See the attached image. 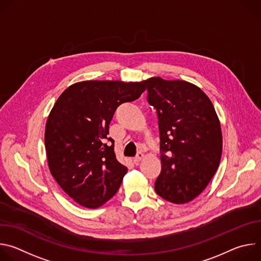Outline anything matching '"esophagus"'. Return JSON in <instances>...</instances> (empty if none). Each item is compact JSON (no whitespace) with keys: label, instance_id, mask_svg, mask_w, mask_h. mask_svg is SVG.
I'll list each match as a JSON object with an SVG mask.
<instances>
[{"label":"esophagus","instance_id":"34e87169","mask_svg":"<svg viewBox=\"0 0 261 261\" xmlns=\"http://www.w3.org/2000/svg\"><path fill=\"white\" fill-rule=\"evenodd\" d=\"M142 158H143V154H142V153H138V154L136 155V157L133 159V162H134L135 164H138V163L142 160Z\"/></svg>","mask_w":261,"mask_h":261}]
</instances>
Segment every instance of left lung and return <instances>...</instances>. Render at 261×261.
<instances>
[{"label": "left lung", "instance_id": "1", "mask_svg": "<svg viewBox=\"0 0 261 261\" xmlns=\"http://www.w3.org/2000/svg\"><path fill=\"white\" fill-rule=\"evenodd\" d=\"M147 101L158 115L161 172L155 191L184 204L196 198L213 178L222 155V131L210 98L185 81H144Z\"/></svg>", "mask_w": 261, "mask_h": 261}]
</instances>
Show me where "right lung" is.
I'll use <instances>...</instances> for the list:
<instances>
[{
  "mask_svg": "<svg viewBox=\"0 0 261 261\" xmlns=\"http://www.w3.org/2000/svg\"><path fill=\"white\" fill-rule=\"evenodd\" d=\"M144 91V81L80 82L68 87L50 110L44 134L47 164L80 205L98 208L119 190L127 167L117 160L113 138H107L109 123L119 105Z\"/></svg>",
  "mask_w": 261,
  "mask_h": 261,
  "instance_id": "1",
  "label": "right lung"
}]
</instances>
